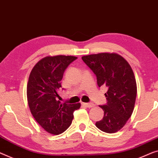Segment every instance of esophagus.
Segmentation results:
<instances>
[{
	"label": "esophagus",
	"instance_id": "esophagus-1",
	"mask_svg": "<svg viewBox=\"0 0 158 158\" xmlns=\"http://www.w3.org/2000/svg\"><path fill=\"white\" fill-rule=\"evenodd\" d=\"M81 104H82V106H85L86 108H92V107L94 106H95L92 103H82Z\"/></svg>",
	"mask_w": 158,
	"mask_h": 158
}]
</instances>
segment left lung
Listing matches in <instances>:
<instances>
[{
    "label": "left lung",
    "instance_id": "left-lung-1",
    "mask_svg": "<svg viewBox=\"0 0 158 158\" xmlns=\"http://www.w3.org/2000/svg\"><path fill=\"white\" fill-rule=\"evenodd\" d=\"M81 59L96 74L98 86L108 89L107 104L99 106L104 116L96 126L105 133H116L130 118L135 106L137 84L133 69L123 56L114 52L92 54Z\"/></svg>",
    "mask_w": 158,
    "mask_h": 158
}]
</instances>
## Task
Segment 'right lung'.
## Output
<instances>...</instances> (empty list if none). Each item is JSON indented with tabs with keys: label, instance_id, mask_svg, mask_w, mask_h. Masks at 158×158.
<instances>
[{
	"label": "right lung",
	"instance_id": "add662e5",
	"mask_svg": "<svg viewBox=\"0 0 158 158\" xmlns=\"http://www.w3.org/2000/svg\"><path fill=\"white\" fill-rule=\"evenodd\" d=\"M74 56H47L32 68L27 84V98L30 112L45 131L52 135L63 133L72 124L73 113L81 103H62L58 91L64 72Z\"/></svg>",
	"mask_w": 158,
	"mask_h": 158
}]
</instances>
